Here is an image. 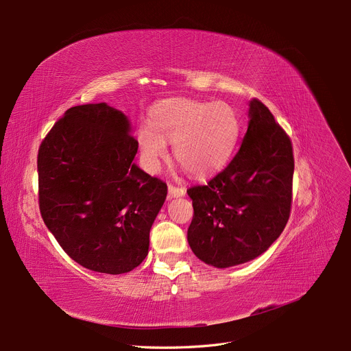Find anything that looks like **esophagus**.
I'll return each mask as SVG.
<instances>
[{
    "label": "esophagus",
    "instance_id": "1",
    "mask_svg": "<svg viewBox=\"0 0 351 351\" xmlns=\"http://www.w3.org/2000/svg\"><path fill=\"white\" fill-rule=\"evenodd\" d=\"M167 191H169L171 197H179V196H184L186 193L184 186H176V185H172V184L167 186Z\"/></svg>",
    "mask_w": 351,
    "mask_h": 351
}]
</instances>
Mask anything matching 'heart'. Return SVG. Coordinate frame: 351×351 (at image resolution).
<instances>
[{
	"label": "heart",
	"instance_id": "b5f03b06",
	"mask_svg": "<svg viewBox=\"0 0 351 351\" xmlns=\"http://www.w3.org/2000/svg\"><path fill=\"white\" fill-rule=\"evenodd\" d=\"M152 130L139 132V146L149 167H158L173 143V155L193 176L215 173L231 158L241 133L237 110L225 101L169 99L156 106Z\"/></svg>",
	"mask_w": 351,
	"mask_h": 351
}]
</instances>
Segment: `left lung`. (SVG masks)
<instances>
[{
  "mask_svg": "<svg viewBox=\"0 0 351 351\" xmlns=\"http://www.w3.org/2000/svg\"><path fill=\"white\" fill-rule=\"evenodd\" d=\"M293 143L260 100L239 150L206 185L186 192L193 205L188 242L204 263L226 268L265 252L288 222L293 202Z\"/></svg>",
  "mask_w": 351,
  "mask_h": 351,
  "instance_id": "obj_1",
  "label": "left lung"
}]
</instances>
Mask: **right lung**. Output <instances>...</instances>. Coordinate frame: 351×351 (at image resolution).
<instances>
[{"label":"right lung","instance_id":"add662e5","mask_svg":"<svg viewBox=\"0 0 351 351\" xmlns=\"http://www.w3.org/2000/svg\"><path fill=\"white\" fill-rule=\"evenodd\" d=\"M128 117L108 103L74 106L43 139L41 218L82 267L125 274L145 260L149 232L167 193L133 163L139 143Z\"/></svg>","mask_w":351,"mask_h":351}]
</instances>
